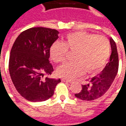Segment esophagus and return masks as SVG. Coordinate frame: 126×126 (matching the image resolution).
Listing matches in <instances>:
<instances>
[{
  "mask_svg": "<svg viewBox=\"0 0 126 126\" xmlns=\"http://www.w3.org/2000/svg\"><path fill=\"white\" fill-rule=\"evenodd\" d=\"M62 81H63V82H69V83H71V80H69V79H65V78H62Z\"/></svg>",
  "mask_w": 126,
  "mask_h": 126,
  "instance_id": "obj_1",
  "label": "esophagus"
}]
</instances>
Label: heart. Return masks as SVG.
<instances>
[{
	"instance_id": "1",
	"label": "heart",
	"mask_w": 126,
	"mask_h": 126,
	"mask_svg": "<svg viewBox=\"0 0 126 126\" xmlns=\"http://www.w3.org/2000/svg\"><path fill=\"white\" fill-rule=\"evenodd\" d=\"M67 49L75 52L76 61L64 63L57 71L59 76L69 79L81 76L86 70L88 74L97 72L111 55V44L107 37L85 32L69 33L63 42H55L50 47V57L56 63H62L65 61Z\"/></svg>"
}]
</instances>
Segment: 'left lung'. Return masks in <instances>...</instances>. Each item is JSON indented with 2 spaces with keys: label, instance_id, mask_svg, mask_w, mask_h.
Segmentation results:
<instances>
[{
  "label": "left lung",
  "instance_id": "8db88e82",
  "mask_svg": "<svg viewBox=\"0 0 126 126\" xmlns=\"http://www.w3.org/2000/svg\"><path fill=\"white\" fill-rule=\"evenodd\" d=\"M109 40L111 55L109 63L100 74L88 79L87 84L82 85L81 92L75 94V96L78 98L87 101L97 99L105 94L113 82L118 71L119 59L115 42L112 38Z\"/></svg>",
  "mask_w": 126,
  "mask_h": 126
}]
</instances>
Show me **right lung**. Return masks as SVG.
Segmentation results:
<instances>
[{
    "mask_svg": "<svg viewBox=\"0 0 126 126\" xmlns=\"http://www.w3.org/2000/svg\"><path fill=\"white\" fill-rule=\"evenodd\" d=\"M59 32L42 27L23 32L15 40L9 57V69L16 90L24 98L41 102L52 97L60 79L46 78L54 71L50 63V48Z\"/></svg>",
    "mask_w": 126,
    "mask_h": 126,
    "instance_id": "1",
    "label": "right lung"
}]
</instances>
